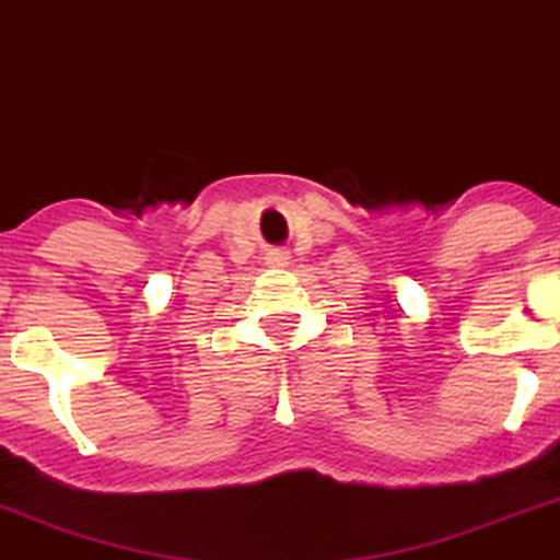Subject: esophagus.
I'll use <instances>...</instances> for the list:
<instances>
[{
    "label": "esophagus",
    "instance_id": "1",
    "mask_svg": "<svg viewBox=\"0 0 560 560\" xmlns=\"http://www.w3.org/2000/svg\"><path fill=\"white\" fill-rule=\"evenodd\" d=\"M268 262L270 265H279V268H281V265L290 262V254H284V250H273V254L268 256Z\"/></svg>",
    "mask_w": 560,
    "mask_h": 560
}]
</instances>
